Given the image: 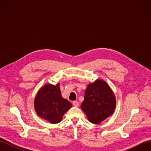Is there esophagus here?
Returning <instances> with one entry per match:
<instances>
[{
	"mask_svg": "<svg viewBox=\"0 0 151 151\" xmlns=\"http://www.w3.org/2000/svg\"><path fill=\"white\" fill-rule=\"evenodd\" d=\"M72 104H73V105H74V106H76V107L79 106V102L77 101H74L72 102Z\"/></svg>",
	"mask_w": 151,
	"mask_h": 151,
	"instance_id": "34e87169",
	"label": "esophagus"
}]
</instances>
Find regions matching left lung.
Segmentation results:
<instances>
[{
	"label": "left lung",
	"instance_id": "obj_1",
	"mask_svg": "<svg viewBox=\"0 0 151 151\" xmlns=\"http://www.w3.org/2000/svg\"><path fill=\"white\" fill-rule=\"evenodd\" d=\"M81 109L88 120L98 124L113 113L116 107L115 94L106 82L97 80L86 89Z\"/></svg>",
	"mask_w": 151,
	"mask_h": 151
}]
</instances>
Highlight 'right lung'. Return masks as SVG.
<instances>
[{"label":"right lung","mask_w":151,"mask_h":151,"mask_svg":"<svg viewBox=\"0 0 151 151\" xmlns=\"http://www.w3.org/2000/svg\"><path fill=\"white\" fill-rule=\"evenodd\" d=\"M59 83L54 86L45 84L36 94L34 106L37 115L52 123L62 121L63 115L71 107L72 104L61 95Z\"/></svg>","instance_id":"1"}]
</instances>
